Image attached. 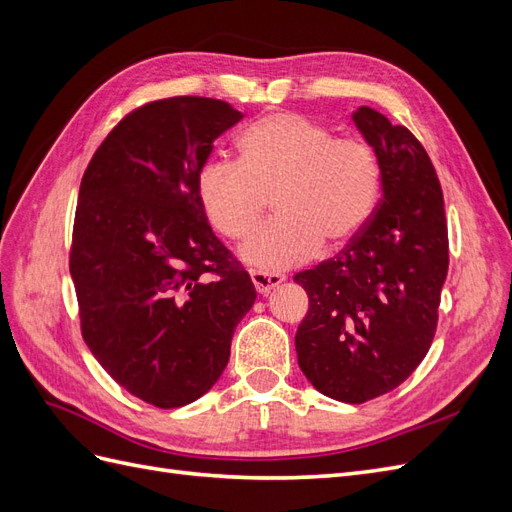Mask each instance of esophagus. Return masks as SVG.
I'll list each match as a JSON object with an SVG mask.
<instances>
[{
	"label": "esophagus",
	"mask_w": 512,
	"mask_h": 512,
	"mask_svg": "<svg viewBox=\"0 0 512 512\" xmlns=\"http://www.w3.org/2000/svg\"><path fill=\"white\" fill-rule=\"evenodd\" d=\"M250 277H252L254 288H256L260 294H267V292H271L275 286H280V284L284 282V275H280V273H265V271H258V269H252V271H250Z\"/></svg>",
	"instance_id": "1"
}]
</instances>
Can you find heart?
Here are the masks:
<instances>
[{
    "label": "heart",
    "instance_id": "obj_1",
    "mask_svg": "<svg viewBox=\"0 0 512 512\" xmlns=\"http://www.w3.org/2000/svg\"><path fill=\"white\" fill-rule=\"evenodd\" d=\"M237 149V162L209 160L198 170L196 194L209 224L230 241L250 239L273 200L280 218L243 247L262 271L303 265L324 241L350 243L378 207L376 151L312 117L271 113L241 132Z\"/></svg>",
    "mask_w": 512,
    "mask_h": 512
}]
</instances>
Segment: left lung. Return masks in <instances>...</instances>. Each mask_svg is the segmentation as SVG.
Instances as JSON below:
<instances>
[{
  "instance_id": "1",
  "label": "left lung",
  "mask_w": 512,
  "mask_h": 512,
  "mask_svg": "<svg viewBox=\"0 0 512 512\" xmlns=\"http://www.w3.org/2000/svg\"><path fill=\"white\" fill-rule=\"evenodd\" d=\"M352 119L380 160L382 198L342 252L294 275L309 299L294 346L316 391L365 404L408 380L431 348L448 230L436 168L418 138L369 106Z\"/></svg>"
}]
</instances>
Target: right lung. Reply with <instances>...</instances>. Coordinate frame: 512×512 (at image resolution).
Listing matches in <instances>:
<instances>
[{
	"instance_id": "right-lung-1",
	"label": "right lung",
	"mask_w": 512,
	"mask_h": 512,
	"mask_svg": "<svg viewBox=\"0 0 512 512\" xmlns=\"http://www.w3.org/2000/svg\"><path fill=\"white\" fill-rule=\"evenodd\" d=\"M241 117L213 98L147 102L108 132L81 181L70 245L81 335L108 376L162 410L218 382L256 301L196 194L213 141Z\"/></svg>"
}]
</instances>
